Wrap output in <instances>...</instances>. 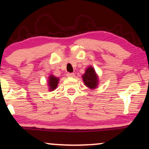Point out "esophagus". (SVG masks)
Returning a JSON list of instances; mask_svg holds the SVG:
<instances>
[{"mask_svg": "<svg viewBox=\"0 0 149 149\" xmlns=\"http://www.w3.org/2000/svg\"><path fill=\"white\" fill-rule=\"evenodd\" d=\"M67 77H69V78H73V77L75 76V73H68L67 74Z\"/></svg>", "mask_w": 149, "mask_h": 149, "instance_id": "34e87169", "label": "esophagus"}]
</instances>
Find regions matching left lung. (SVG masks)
Wrapping results in <instances>:
<instances>
[{
	"mask_svg": "<svg viewBox=\"0 0 149 149\" xmlns=\"http://www.w3.org/2000/svg\"><path fill=\"white\" fill-rule=\"evenodd\" d=\"M82 80L85 85L91 89L97 88L98 84V77L93 67L90 66L82 75Z\"/></svg>",
	"mask_w": 149,
	"mask_h": 149,
	"instance_id": "obj_1",
	"label": "left lung"
}]
</instances>
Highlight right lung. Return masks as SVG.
<instances>
[{
    "mask_svg": "<svg viewBox=\"0 0 149 149\" xmlns=\"http://www.w3.org/2000/svg\"><path fill=\"white\" fill-rule=\"evenodd\" d=\"M58 82H59V78L57 77L51 75L49 76L48 79V86L49 87V91H54L57 87Z\"/></svg>",
    "mask_w": 149,
    "mask_h": 149,
    "instance_id": "1",
    "label": "right lung"
}]
</instances>
